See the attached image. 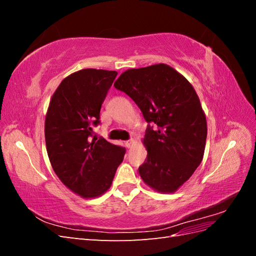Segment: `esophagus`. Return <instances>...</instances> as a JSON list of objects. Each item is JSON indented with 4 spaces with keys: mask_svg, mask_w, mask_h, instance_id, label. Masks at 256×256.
<instances>
[{
    "mask_svg": "<svg viewBox=\"0 0 256 256\" xmlns=\"http://www.w3.org/2000/svg\"><path fill=\"white\" fill-rule=\"evenodd\" d=\"M131 144H132V140H129V141H126V142H125V146L127 147V148H130Z\"/></svg>",
    "mask_w": 256,
    "mask_h": 256,
    "instance_id": "34e87169",
    "label": "esophagus"
}]
</instances>
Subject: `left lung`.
I'll use <instances>...</instances> for the list:
<instances>
[{
	"label": "left lung",
	"mask_w": 256,
	"mask_h": 256,
	"mask_svg": "<svg viewBox=\"0 0 256 256\" xmlns=\"http://www.w3.org/2000/svg\"><path fill=\"white\" fill-rule=\"evenodd\" d=\"M140 108L147 128V157L138 168L146 184L174 192L203 159L207 124L200 99L188 80L166 64L128 69L114 83Z\"/></svg>",
	"instance_id": "obj_1"
}]
</instances>
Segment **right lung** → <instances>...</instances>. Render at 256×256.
I'll use <instances>...</instances> for the list:
<instances>
[{"label": "right lung", "mask_w": 256, "mask_h": 256, "mask_svg": "<svg viewBox=\"0 0 256 256\" xmlns=\"http://www.w3.org/2000/svg\"><path fill=\"white\" fill-rule=\"evenodd\" d=\"M118 76L102 69H82L60 82L48 108L44 136L51 166L67 188L96 198L111 187L126 148L92 136L100 109Z\"/></svg>", "instance_id": "right-lung-1"}]
</instances>
